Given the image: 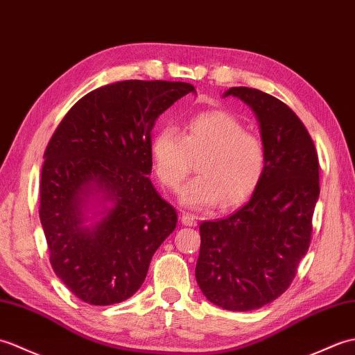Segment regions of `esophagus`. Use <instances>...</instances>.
<instances>
[{
	"instance_id": "obj_1",
	"label": "esophagus",
	"mask_w": 355,
	"mask_h": 355,
	"mask_svg": "<svg viewBox=\"0 0 355 355\" xmlns=\"http://www.w3.org/2000/svg\"><path fill=\"white\" fill-rule=\"evenodd\" d=\"M180 222L185 226H196L198 225V217L191 214V212H184L182 217H180Z\"/></svg>"
}]
</instances>
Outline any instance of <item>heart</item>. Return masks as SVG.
Wrapping results in <instances>:
<instances>
[{
  "mask_svg": "<svg viewBox=\"0 0 355 355\" xmlns=\"http://www.w3.org/2000/svg\"><path fill=\"white\" fill-rule=\"evenodd\" d=\"M152 155L157 176L171 191L179 190L190 175L193 159L200 156L199 176L180 194L185 207L193 209L243 202L254 191L266 164L263 138L226 111L193 116L184 135L175 129L161 130L153 138Z\"/></svg>",
  "mask_w": 355,
  "mask_h": 355,
  "instance_id": "1",
  "label": "heart"
}]
</instances>
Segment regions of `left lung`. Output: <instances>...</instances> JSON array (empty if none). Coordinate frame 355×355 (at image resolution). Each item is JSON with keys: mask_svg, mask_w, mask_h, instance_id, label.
<instances>
[{"mask_svg": "<svg viewBox=\"0 0 355 355\" xmlns=\"http://www.w3.org/2000/svg\"><path fill=\"white\" fill-rule=\"evenodd\" d=\"M255 112L266 164L254 194L230 217L200 225L196 279L209 302L249 311L275 301L293 281L309 250L319 198V159L304 123L259 89L235 86Z\"/></svg>", "mask_w": 355, "mask_h": 355, "instance_id": "8db88e82", "label": "left lung"}]
</instances>
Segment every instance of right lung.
I'll return each mask as SVG.
<instances>
[{
    "mask_svg": "<svg viewBox=\"0 0 355 355\" xmlns=\"http://www.w3.org/2000/svg\"><path fill=\"white\" fill-rule=\"evenodd\" d=\"M190 92L194 86L184 82L111 83L78 100L54 130L39 217L54 273L83 302L112 305L137 293L153 254L175 231V208L148 179L152 129ZM91 200L104 205V217L86 227Z\"/></svg>",
    "mask_w": 355,
    "mask_h": 355,
    "instance_id": "add662e5",
    "label": "right lung"
}]
</instances>
